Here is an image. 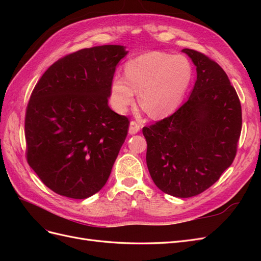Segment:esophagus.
<instances>
[{
    "mask_svg": "<svg viewBox=\"0 0 261 261\" xmlns=\"http://www.w3.org/2000/svg\"><path fill=\"white\" fill-rule=\"evenodd\" d=\"M140 130V125L135 122V121H132L129 123V128H128V133L130 135H134V134H137Z\"/></svg>",
    "mask_w": 261,
    "mask_h": 261,
    "instance_id": "34e87169",
    "label": "esophagus"
}]
</instances>
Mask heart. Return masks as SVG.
Masks as SVG:
<instances>
[{
  "instance_id": "heart-1",
  "label": "heart",
  "mask_w": 261,
  "mask_h": 261,
  "mask_svg": "<svg viewBox=\"0 0 261 261\" xmlns=\"http://www.w3.org/2000/svg\"><path fill=\"white\" fill-rule=\"evenodd\" d=\"M193 80V66L183 55L148 52L127 62L125 76L115 75L111 82V102L124 113L135 101L152 117H163L180 106Z\"/></svg>"
}]
</instances>
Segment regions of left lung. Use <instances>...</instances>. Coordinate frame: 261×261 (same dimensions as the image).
Masks as SVG:
<instances>
[{
	"mask_svg": "<svg viewBox=\"0 0 261 261\" xmlns=\"http://www.w3.org/2000/svg\"><path fill=\"white\" fill-rule=\"evenodd\" d=\"M197 80L188 100L169 117L143 128L147 167L156 187L179 198L208 189L232 164L242 130V107L218 63L198 51Z\"/></svg>",
	"mask_w": 261,
	"mask_h": 261,
	"instance_id": "1",
	"label": "left lung"
}]
</instances>
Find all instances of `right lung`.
I'll list each match as a JSON object with an SVG mask.
<instances>
[{
	"label": "right lung",
	"instance_id": "add662e5",
	"mask_svg": "<svg viewBox=\"0 0 261 261\" xmlns=\"http://www.w3.org/2000/svg\"><path fill=\"white\" fill-rule=\"evenodd\" d=\"M127 51L107 44L83 49L52 64L26 109L27 161L59 195L85 199L98 193L128 132V118L108 105L111 82Z\"/></svg>",
	"mask_w": 261,
	"mask_h": 261
}]
</instances>
